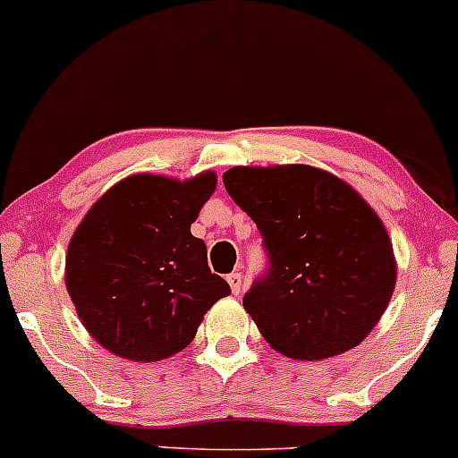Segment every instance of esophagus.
<instances>
[{"label": "esophagus", "mask_w": 458, "mask_h": 458, "mask_svg": "<svg viewBox=\"0 0 458 458\" xmlns=\"http://www.w3.org/2000/svg\"><path fill=\"white\" fill-rule=\"evenodd\" d=\"M227 282H229V286H231V291H233L235 295L240 293V291H242V276H240L238 271H233V273H229L227 276Z\"/></svg>", "instance_id": "34e87169"}]
</instances>
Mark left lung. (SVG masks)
Instances as JSON below:
<instances>
[{"instance_id":"left-lung-1","label":"left lung","mask_w":458,"mask_h":458,"mask_svg":"<svg viewBox=\"0 0 458 458\" xmlns=\"http://www.w3.org/2000/svg\"><path fill=\"white\" fill-rule=\"evenodd\" d=\"M223 182L267 251V268L242 298L262 337L309 361L357 346L397 277L393 244L364 198L309 165L231 167Z\"/></svg>"}]
</instances>
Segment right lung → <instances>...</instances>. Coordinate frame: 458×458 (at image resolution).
<instances>
[{
    "label": "right lung",
    "instance_id": "obj_1",
    "mask_svg": "<svg viewBox=\"0 0 458 458\" xmlns=\"http://www.w3.org/2000/svg\"><path fill=\"white\" fill-rule=\"evenodd\" d=\"M214 190L211 172L185 182L139 174L94 202L70 240L65 286L103 348L134 361L172 357L231 293L191 235Z\"/></svg>",
    "mask_w": 458,
    "mask_h": 458
}]
</instances>
